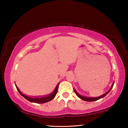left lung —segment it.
<instances>
[{
    "mask_svg": "<svg viewBox=\"0 0 128 128\" xmlns=\"http://www.w3.org/2000/svg\"><path fill=\"white\" fill-rule=\"evenodd\" d=\"M114 82L113 84H112V86H111V88H110V89L108 90L107 92H106L105 94H103L102 95H101V96H98V97H88V96H83V95H80V94H78V93L77 92V91L74 88V91L75 93H76V95H77V96H78L80 99H82V100H85V101H86V102H94V101H96L97 100H99V99H100L101 98H103V97H104L106 95H107L108 93L110 92V91L111 90L112 88H113L114 85Z\"/></svg>",
    "mask_w": 128,
    "mask_h": 128,
    "instance_id": "obj_1",
    "label": "left lung"
}]
</instances>
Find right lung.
<instances>
[{"instance_id": "add662e5", "label": "right lung", "mask_w": 128, "mask_h": 128, "mask_svg": "<svg viewBox=\"0 0 128 128\" xmlns=\"http://www.w3.org/2000/svg\"><path fill=\"white\" fill-rule=\"evenodd\" d=\"M59 85V83H58L57 86H56L55 90H54V92L52 93H51V94H50L48 95H43V96H27V95L24 94L23 93L21 92V91L18 89V88H17V86H16V84H15V86H16L17 90H18V92L21 94V96H22L24 98H25L26 99H27L28 100H29L33 103L42 104V103L48 102L49 101H51V100H52L54 98H55L56 94H57Z\"/></svg>"}]
</instances>
